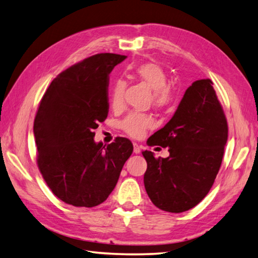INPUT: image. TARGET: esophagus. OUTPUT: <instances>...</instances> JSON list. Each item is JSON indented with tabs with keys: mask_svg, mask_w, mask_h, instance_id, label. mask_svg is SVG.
Listing matches in <instances>:
<instances>
[{
	"mask_svg": "<svg viewBox=\"0 0 258 258\" xmlns=\"http://www.w3.org/2000/svg\"><path fill=\"white\" fill-rule=\"evenodd\" d=\"M133 146H134V153L135 154H140V152H141L140 145L138 143H133Z\"/></svg>",
	"mask_w": 258,
	"mask_h": 258,
	"instance_id": "esophagus-1",
	"label": "esophagus"
}]
</instances>
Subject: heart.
I'll return each mask as SVG.
<instances>
[{
    "instance_id": "heart-1",
    "label": "heart",
    "mask_w": 258,
    "mask_h": 258,
    "mask_svg": "<svg viewBox=\"0 0 258 258\" xmlns=\"http://www.w3.org/2000/svg\"><path fill=\"white\" fill-rule=\"evenodd\" d=\"M133 74L141 82L153 90L152 99L156 107H165L168 106L173 97L172 89L168 86V75L165 70L154 62H145L136 66L133 69ZM125 89V83L123 80L117 79L110 90V105L117 109L123 104V95ZM153 125V120L148 115L132 113L126 116L120 122V127L124 132L133 138H140L149 127Z\"/></svg>"
}]
</instances>
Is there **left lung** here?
<instances>
[{"label": "left lung", "mask_w": 258, "mask_h": 258, "mask_svg": "<svg viewBox=\"0 0 258 258\" xmlns=\"http://www.w3.org/2000/svg\"><path fill=\"white\" fill-rule=\"evenodd\" d=\"M213 82L200 79L185 90L164 127L148 140L149 145L168 148V158L142 154L148 163L146 194L154 206L183 213L203 200L213 186L223 161L228 125Z\"/></svg>", "instance_id": "obj_1"}]
</instances>
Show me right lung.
I'll list each match as a JSON object with an SVG mask.
<instances>
[{"label":"right lung","mask_w":258,"mask_h":258,"mask_svg":"<svg viewBox=\"0 0 258 258\" xmlns=\"http://www.w3.org/2000/svg\"><path fill=\"white\" fill-rule=\"evenodd\" d=\"M126 55L98 53L55 77L34 118L37 163L45 183L63 203L98 206L117 183L133 152L128 139L107 146L94 141V130L108 115L109 74Z\"/></svg>","instance_id":"right-lung-1"}]
</instances>
